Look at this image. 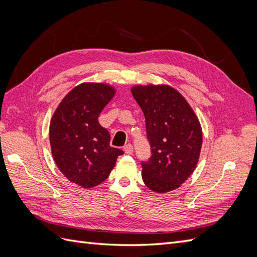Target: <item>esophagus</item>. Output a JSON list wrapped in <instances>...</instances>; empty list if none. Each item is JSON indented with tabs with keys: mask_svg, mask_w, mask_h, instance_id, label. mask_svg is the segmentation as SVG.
<instances>
[{
	"mask_svg": "<svg viewBox=\"0 0 257 257\" xmlns=\"http://www.w3.org/2000/svg\"><path fill=\"white\" fill-rule=\"evenodd\" d=\"M133 151H134V148L131 144H127L124 146V152H125L126 154H132L133 153Z\"/></svg>",
	"mask_w": 257,
	"mask_h": 257,
	"instance_id": "esophagus-1",
	"label": "esophagus"
}]
</instances>
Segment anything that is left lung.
Listing matches in <instances>:
<instances>
[{"label": "left lung", "instance_id": "1", "mask_svg": "<svg viewBox=\"0 0 257 257\" xmlns=\"http://www.w3.org/2000/svg\"><path fill=\"white\" fill-rule=\"evenodd\" d=\"M131 92L145 114L151 146V158L142 163L143 180L153 192L176 190L198 163L203 132L197 115L168 84H138Z\"/></svg>", "mask_w": 257, "mask_h": 257}]
</instances>
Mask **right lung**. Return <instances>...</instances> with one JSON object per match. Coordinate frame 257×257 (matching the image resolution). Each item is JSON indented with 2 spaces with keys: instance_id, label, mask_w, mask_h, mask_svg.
I'll list each match as a JSON object with an SVG mask.
<instances>
[{
  "instance_id": "add662e5",
  "label": "right lung",
  "mask_w": 257,
  "mask_h": 257,
  "mask_svg": "<svg viewBox=\"0 0 257 257\" xmlns=\"http://www.w3.org/2000/svg\"><path fill=\"white\" fill-rule=\"evenodd\" d=\"M115 94L110 84L83 82L69 91L49 125L52 158L69 181L91 189L104 182L124 152L109 145L98 115Z\"/></svg>"
}]
</instances>
